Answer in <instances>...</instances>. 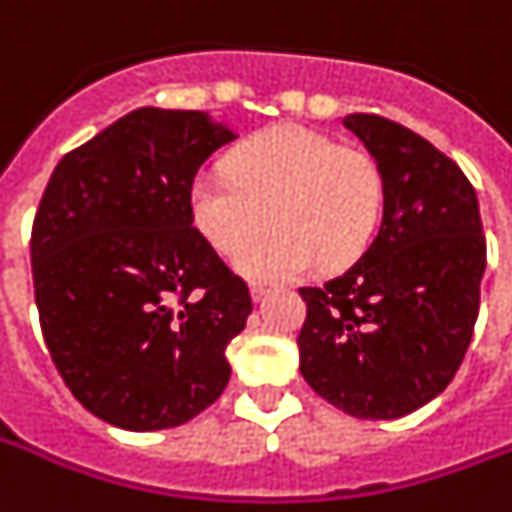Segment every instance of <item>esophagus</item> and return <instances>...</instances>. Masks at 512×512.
Here are the masks:
<instances>
[{
    "mask_svg": "<svg viewBox=\"0 0 512 512\" xmlns=\"http://www.w3.org/2000/svg\"><path fill=\"white\" fill-rule=\"evenodd\" d=\"M249 291H252V299H263V293L268 291V282H260V280H252L249 282Z\"/></svg>",
    "mask_w": 512,
    "mask_h": 512,
    "instance_id": "34e87169",
    "label": "esophagus"
}]
</instances>
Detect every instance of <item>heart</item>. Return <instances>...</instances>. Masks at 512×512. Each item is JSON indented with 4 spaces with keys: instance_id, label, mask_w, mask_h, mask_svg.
<instances>
[{
    "instance_id": "heart-1",
    "label": "heart",
    "mask_w": 512,
    "mask_h": 512,
    "mask_svg": "<svg viewBox=\"0 0 512 512\" xmlns=\"http://www.w3.org/2000/svg\"><path fill=\"white\" fill-rule=\"evenodd\" d=\"M385 199L380 163L299 124H277L232 149L227 174L202 171L188 191L199 235L238 257L267 226L278 230L238 260L260 280L352 263L377 230Z\"/></svg>"
}]
</instances>
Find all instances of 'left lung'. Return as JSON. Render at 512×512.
Segmentation results:
<instances>
[{
    "mask_svg": "<svg viewBox=\"0 0 512 512\" xmlns=\"http://www.w3.org/2000/svg\"><path fill=\"white\" fill-rule=\"evenodd\" d=\"M343 127L380 163L382 224L343 274L299 288V368L349 416L402 418L452 382L474 335L480 202L455 160L413 130L374 113H352Z\"/></svg>",
    "mask_w": 512,
    "mask_h": 512,
    "instance_id": "left-lung-1",
    "label": "left lung"
}]
</instances>
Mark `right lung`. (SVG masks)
Returning <instances> with one entry per match:
<instances>
[{"label":"right lung","instance_id":"obj_1","mask_svg":"<svg viewBox=\"0 0 512 512\" xmlns=\"http://www.w3.org/2000/svg\"><path fill=\"white\" fill-rule=\"evenodd\" d=\"M235 132L199 110L138 107L57 163L32 221L49 355L74 399L132 432L180 427L230 382L252 296L188 210Z\"/></svg>","mask_w":512,"mask_h":512}]
</instances>
